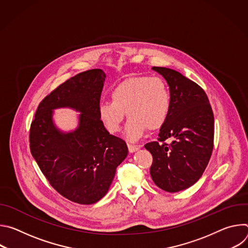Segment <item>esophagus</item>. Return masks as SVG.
<instances>
[{"mask_svg": "<svg viewBox=\"0 0 248 248\" xmlns=\"http://www.w3.org/2000/svg\"><path fill=\"white\" fill-rule=\"evenodd\" d=\"M127 147H128V150H129L130 153H133V152H135V151H137L139 149V146L133 145V144H129V143L127 144Z\"/></svg>", "mask_w": 248, "mask_h": 248, "instance_id": "34e87169", "label": "esophagus"}]
</instances>
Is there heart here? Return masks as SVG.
I'll return each mask as SVG.
<instances>
[{
  "label": "heart",
  "mask_w": 248,
  "mask_h": 248,
  "mask_svg": "<svg viewBox=\"0 0 248 248\" xmlns=\"http://www.w3.org/2000/svg\"><path fill=\"white\" fill-rule=\"evenodd\" d=\"M111 102L99 107V117L110 133L121 130L125 118L129 119L125 133L136 141L147 128H161L170 114V93L166 81L160 77H133L117 84L110 92Z\"/></svg>",
  "instance_id": "b5f03b06"
}]
</instances>
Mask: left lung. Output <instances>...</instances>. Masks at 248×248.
I'll return each mask as SVG.
<instances>
[{
  "label": "left lung",
  "instance_id": "1",
  "mask_svg": "<svg viewBox=\"0 0 248 248\" xmlns=\"http://www.w3.org/2000/svg\"><path fill=\"white\" fill-rule=\"evenodd\" d=\"M167 80L170 110L157 141L144 147L152 154L155 185L178 192L194 185L204 172L214 147V115L205 91L176 70L152 67ZM172 142L167 144L165 140Z\"/></svg>",
  "mask_w": 248,
  "mask_h": 248
}]
</instances>
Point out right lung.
I'll list each match as a JSON object with an SVG mask.
<instances>
[{
	"label": "right lung",
	"instance_id": "add662e5",
	"mask_svg": "<svg viewBox=\"0 0 248 248\" xmlns=\"http://www.w3.org/2000/svg\"><path fill=\"white\" fill-rule=\"evenodd\" d=\"M105 78L100 68L70 78L41 101L30 125V152L49 184L64 198L83 205L108 192L128 153L124 141L110 134L99 117ZM62 107L82 113L73 133L63 134L52 123V110Z\"/></svg>",
	"mask_w": 248,
	"mask_h": 248
}]
</instances>
